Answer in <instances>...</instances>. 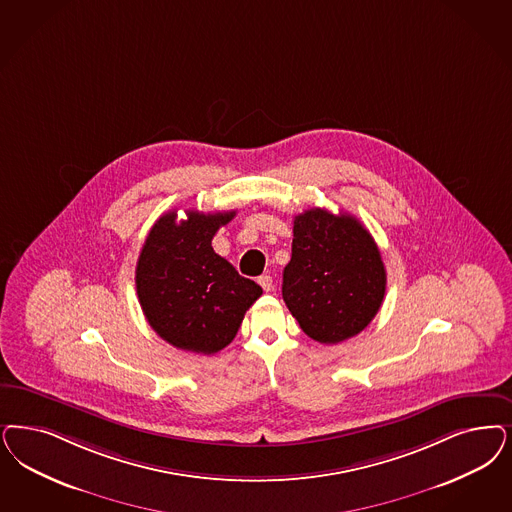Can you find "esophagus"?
Listing matches in <instances>:
<instances>
[{"mask_svg": "<svg viewBox=\"0 0 512 512\" xmlns=\"http://www.w3.org/2000/svg\"><path fill=\"white\" fill-rule=\"evenodd\" d=\"M259 285L265 289V291H272V287H274V283H272V276H268V274H263V276H259Z\"/></svg>", "mask_w": 512, "mask_h": 512, "instance_id": "esophagus-1", "label": "esophagus"}]
</instances>
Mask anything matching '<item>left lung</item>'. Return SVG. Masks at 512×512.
<instances>
[{
    "label": "left lung",
    "mask_w": 512,
    "mask_h": 512,
    "mask_svg": "<svg viewBox=\"0 0 512 512\" xmlns=\"http://www.w3.org/2000/svg\"><path fill=\"white\" fill-rule=\"evenodd\" d=\"M282 295L300 329L321 344L359 335L386 295V268L371 232L348 213L312 208L297 215Z\"/></svg>",
    "instance_id": "left-lung-1"
}]
</instances>
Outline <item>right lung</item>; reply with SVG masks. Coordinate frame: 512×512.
<instances>
[{
	"mask_svg": "<svg viewBox=\"0 0 512 512\" xmlns=\"http://www.w3.org/2000/svg\"><path fill=\"white\" fill-rule=\"evenodd\" d=\"M168 212L149 230L136 266V291L153 331L185 352L212 355L229 346L261 285L213 251L219 227L236 212Z\"/></svg>",
	"mask_w": 512,
	"mask_h": 512,
	"instance_id": "obj_1",
	"label": "right lung"
}]
</instances>
